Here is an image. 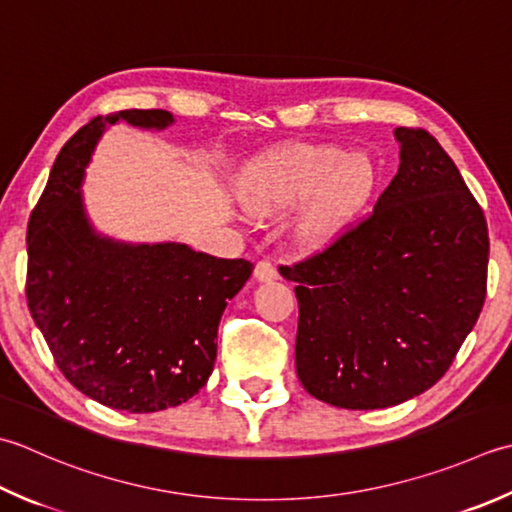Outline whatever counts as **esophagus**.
I'll return each instance as SVG.
<instances>
[{"label":"esophagus","instance_id":"1","mask_svg":"<svg viewBox=\"0 0 512 512\" xmlns=\"http://www.w3.org/2000/svg\"><path fill=\"white\" fill-rule=\"evenodd\" d=\"M277 266L270 262V259H262V262H257L255 266V279L257 282H273L277 279Z\"/></svg>","mask_w":512,"mask_h":512}]
</instances>
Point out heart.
<instances>
[{"label":"heart","instance_id":"heart-1","mask_svg":"<svg viewBox=\"0 0 512 512\" xmlns=\"http://www.w3.org/2000/svg\"><path fill=\"white\" fill-rule=\"evenodd\" d=\"M379 186V166L368 153L333 144H295L257 159L244 184L246 204L279 213L312 197L302 217L308 237H324L348 222Z\"/></svg>","mask_w":512,"mask_h":512}]
</instances>
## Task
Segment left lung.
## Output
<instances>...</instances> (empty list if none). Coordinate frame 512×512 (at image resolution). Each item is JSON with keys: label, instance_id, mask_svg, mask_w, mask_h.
I'll return each mask as SVG.
<instances>
[{"label": "left lung", "instance_id": "obj_1", "mask_svg": "<svg viewBox=\"0 0 512 512\" xmlns=\"http://www.w3.org/2000/svg\"><path fill=\"white\" fill-rule=\"evenodd\" d=\"M395 137L402 162L373 213L282 266L297 282V377L337 408L397 406L435 386L486 299L484 210L433 135Z\"/></svg>", "mask_w": 512, "mask_h": 512}]
</instances>
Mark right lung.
<instances>
[{
	"label": "right lung",
	"instance_id": "1",
	"mask_svg": "<svg viewBox=\"0 0 512 512\" xmlns=\"http://www.w3.org/2000/svg\"><path fill=\"white\" fill-rule=\"evenodd\" d=\"M119 119L157 130L175 122L168 110H119L68 139L28 222L26 299L70 384L104 406L155 413L206 386L219 319L255 266L95 233L79 186L97 139Z\"/></svg>",
	"mask_w": 512,
	"mask_h": 512
}]
</instances>
